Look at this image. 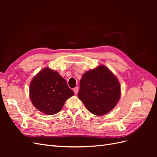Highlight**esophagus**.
<instances>
[{
  "mask_svg": "<svg viewBox=\"0 0 157 157\" xmlns=\"http://www.w3.org/2000/svg\"><path fill=\"white\" fill-rule=\"evenodd\" d=\"M73 91H74L75 94H77L78 92V87H75V88L73 89Z\"/></svg>",
  "mask_w": 157,
  "mask_h": 157,
  "instance_id": "1",
  "label": "esophagus"
}]
</instances>
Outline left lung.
I'll return each mask as SVG.
<instances>
[{"instance_id":"8db88e82","label":"left lung","mask_w":157,"mask_h":157,"mask_svg":"<svg viewBox=\"0 0 157 157\" xmlns=\"http://www.w3.org/2000/svg\"><path fill=\"white\" fill-rule=\"evenodd\" d=\"M78 97L90 113L98 116L104 115L119 101V81L107 67L100 65L83 74Z\"/></svg>"}]
</instances>
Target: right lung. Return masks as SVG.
<instances>
[{
	"mask_svg": "<svg viewBox=\"0 0 157 157\" xmlns=\"http://www.w3.org/2000/svg\"><path fill=\"white\" fill-rule=\"evenodd\" d=\"M29 88L33 105L48 115L59 112L66 100L74 95L65 80L48 67L42 69L33 77Z\"/></svg>",
	"mask_w": 157,
	"mask_h": 157,
	"instance_id": "obj_1",
	"label": "right lung"
}]
</instances>
